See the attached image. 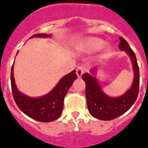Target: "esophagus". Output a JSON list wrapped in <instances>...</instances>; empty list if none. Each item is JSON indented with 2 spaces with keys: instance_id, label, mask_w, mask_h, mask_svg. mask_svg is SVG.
Returning a JSON list of instances; mask_svg holds the SVG:
<instances>
[{
  "instance_id": "34e87169",
  "label": "esophagus",
  "mask_w": 148,
  "mask_h": 148,
  "mask_svg": "<svg viewBox=\"0 0 148 148\" xmlns=\"http://www.w3.org/2000/svg\"><path fill=\"white\" fill-rule=\"evenodd\" d=\"M85 71H86V68L83 67V66H82V65L79 66V67L76 69V74H77V75H78L79 78H80L83 73H85Z\"/></svg>"
}]
</instances>
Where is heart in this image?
<instances>
[{
	"label": "heart",
	"instance_id": "1",
	"mask_svg": "<svg viewBox=\"0 0 148 148\" xmlns=\"http://www.w3.org/2000/svg\"><path fill=\"white\" fill-rule=\"evenodd\" d=\"M104 45V41L96 37H90L83 41L81 44V48L87 52L95 51L99 50Z\"/></svg>",
	"mask_w": 148,
	"mask_h": 148
}]
</instances>
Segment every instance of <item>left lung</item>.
<instances>
[{"label": "left lung", "instance_id": "obj_1", "mask_svg": "<svg viewBox=\"0 0 148 148\" xmlns=\"http://www.w3.org/2000/svg\"><path fill=\"white\" fill-rule=\"evenodd\" d=\"M119 49L130 55L133 64L134 78L130 89L118 97L108 96L102 91L99 83L94 75L96 69L90 70L91 74L84 73L82 78L86 83L87 108L90 115L97 119L109 121L123 115L136 101L140 88V72L136 55L125 39L119 37Z\"/></svg>", "mask_w": 148, "mask_h": 148}]
</instances>
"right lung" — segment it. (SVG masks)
I'll use <instances>...</instances> for the list:
<instances>
[{
  "label": "right lung",
  "instance_id": "right-lung-1",
  "mask_svg": "<svg viewBox=\"0 0 148 148\" xmlns=\"http://www.w3.org/2000/svg\"><path fill=\"white\" fill-rule=\"evenodd\" d=\"M50 36L51 34L38 33L31 37ZM13 68L14 65H12L11 71V85L12 95L18 108L29 117L39 122L49 123L58 119L62 115L65 95L74 80L77 79L75 70L62 77L54 88L46 95L40 97H30L18 90L14 79Z\"/></svg>",
  "mask_w": 148,
  "mask_h": 148
}]
</instances>
